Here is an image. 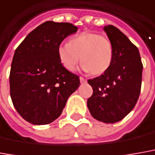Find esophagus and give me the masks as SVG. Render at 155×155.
<instances>
[{
  "instance_id": "1",
  "label": "esophagus",
  "mask_w": 155,
  "mask_h": 155,
  "mask_svg": "<svg viewBox=\"0 0 155 155\" xmlns=\"http://www.w3.org/2000/svg\"><path fill=\"white\" fill-rule=\"evenodd\" d=\"M80 81H81V83H86V79H85V78L80 77Z\"/></svg>"
}]
</instances>
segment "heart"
I'll use <instances>...</instances> for the list:
<instances>
[{
	"mask_svg": "<svg viewBox=\"0 0 155 155\" xmlns=\"http://www.w3.org/2000/svg\"><path fill=\"white\" fill-rule=\"evenodd\" d=\"M60 63L67 70L73 72L81 61L85 71L101 74L110 67L114 59V47L107 36L97 33L83 32L62 43L58 47Z\"/></svg>",
	"mask_w": 155,
	"mask_h": 155,
	"instance_id": "heart-1",
	"label": "heart"
}]
</instances>
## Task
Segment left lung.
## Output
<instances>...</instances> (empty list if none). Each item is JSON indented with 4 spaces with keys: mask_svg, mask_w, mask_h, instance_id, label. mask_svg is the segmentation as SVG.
Here are the masks:
<instances>
[{
    "mask_svg": "<svg viewBox=\"0 0 155 155\" xmlns=\"http://www.w3.org/2000/svg\"><path fill=\"white\" fill-rule=\"evenodd\" d=\"M114 47V59L103 74L88 80L93 93L87 100L92 117L104 123L121 120L135 107L142 85L143 64L139 51L113 25L104 26Z\"/></svg>",
    "mask_w": 155,
    "mask_h": 155,
    "instance_id": "obj_1",
    "label": "left lung"
}]
</instances>
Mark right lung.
Listing matches in <instances>:
<instances>
[{
  "label": "right lung",
  "instance_id": "1",
  "mask_svg": "<svg viewBox=\"0 0 155 155\" xmlns=\"http://www.w3.org/2000/svg\"><path fill=\"white\" fill-rule=\"evenodd\" d=\"M78 28L47 21L34 29L16 49L10 71V95L26 121L47 125L59 117L80 77L60 63L58 47Z\"/></svg>",
  "mask_w": 155,
  "mask_h": 155
}]
</instances>
